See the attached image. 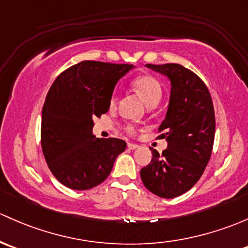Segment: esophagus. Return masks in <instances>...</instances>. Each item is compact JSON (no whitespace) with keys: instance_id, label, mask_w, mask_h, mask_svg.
Here are the masks:
<instances>
[{"instance_id":"34e87169","label":"esophagus","mask_w":248,"mask_h":248,"mask_svg":"<svg viewBox=\"0 0 248 248\" xmlns=\"http://www.w3.org/2000/svg\"><path fill=\"white\" fill-rule=\"evenodd\" d=\"M128 148L129 150H135V148H138L139 147V145H137V144H133V142H128Z\"/></svg>"}]
</instances>
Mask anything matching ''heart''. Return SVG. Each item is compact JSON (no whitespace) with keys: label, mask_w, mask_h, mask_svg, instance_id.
<instances>
[{"label":"heart","mask_w":248,"mask_h":248,"mask_svg":"<svg viewBox=\"0 0 248 248\" xmlns=\"http://www.w3.org/2000/svg\"><path fill=\"white\" fill-rule=\"evenodd\" d=\"M133 88L141 96L142 100L145 101V103L148 107L155 106L160 101L161 95H163V87H161L160 82H159L157 78L150 76V75H144V76L135 78L133 80ZM115 103L116 97L113 96L110 100V104L114 106ZM126 131L131 133V134H134L137 132V129H135V127L133 124H127Z\"/></svg>","instance_id":"1"}]
</instances>
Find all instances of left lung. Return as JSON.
Segmentation results:
<instances>
[{
	"mask_svg": "<svg viewBox=\"0 0 248 248\" xmlns=\"http://www.w3.org/2000/svg\"><path fill=\"white\" fill-rule=\"evenodd\" d=\"M171 82L170 102L159 135L168 148L140 170L144 186L163 199L181 196L191 189L204 172L212 155L215 113L209 90L196 74L179 64L146 65Z\"/></svg>",
	"mask_w": 248,
	"mask_h": 248,
	"instance_id": "left-lung-1",
	"label": "left lung"
}]
</instances>
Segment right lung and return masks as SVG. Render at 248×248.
I'll list each match as a JSON object with an SVG mask.
<instances>
[{"label": "right lung", "mask_w": 248, "mask_h": 248, "mask_svg": "<svg viewBox=\"0 0 248 248\" xmlns=\"http://www.w3.org/2000/svg\"><path fill=\"white\" fill-rule=\"evenodd\" d=\"M129 64L80 62L62 72L46 96L41 115V147L49 170L62 186L88 190L106 181L126 150L116 138H95L93 117L106 114L117 80Z\"/></svg>", "instance_id": "add662e5"}]
</instances>
